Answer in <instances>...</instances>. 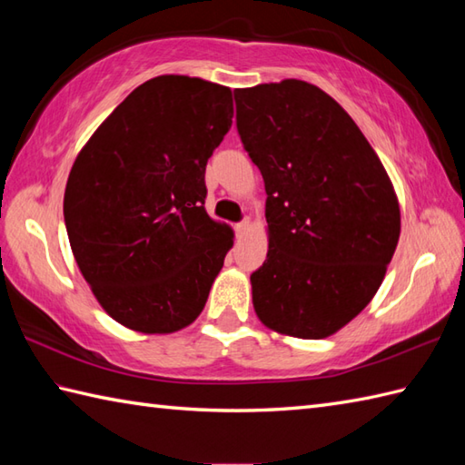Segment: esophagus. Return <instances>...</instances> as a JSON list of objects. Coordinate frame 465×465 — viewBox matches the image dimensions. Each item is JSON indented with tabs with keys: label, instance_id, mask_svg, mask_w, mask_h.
<instances>
[{
	"label": "esophagus",
	"instance_id": "1",
	"mask_svg": "<svg viewBox=\"0 0 465 465\" xmlns=\"http://www.w3.org/2000/svg\"><path fill=\"white\" fill-rule=\"evenodd\" d=\"M250 220H248V217H245V220H242L240 223H235V233H238L240 235V238H242V235H245V233H248L250 232Z\"/></svg>",
	"mask_w": 465,
	"mask_h": 465
}]
</instances>
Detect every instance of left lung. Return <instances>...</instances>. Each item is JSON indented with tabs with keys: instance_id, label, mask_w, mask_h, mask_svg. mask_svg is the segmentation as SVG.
Returning a JSON list of instances; mask_svg holds the SVG:
<instances>
[{
	"instance_id": "1",
	"label": "left lung",
	"mask_w": 465,
	"mask_h": 465,
	"mask_svg": "<svg viewBox=\"0 0 465 465\" xmlns=\"http://www.w3.org/2000/svg\"><path fill=\"white\" fill-rule=\"evenodd\" d=\"M235 124L265 183L268 258L252 273L270 330L322 340L378 292L400 240V203L343 107L300 80L235 90Z\"/></svg>"
}]
</instances>
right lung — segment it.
Instances as JSON below:
<instances>
[{
  "instance_id": "right-lung-1",
  "label": "right lung",
  "mask_w": 465,
  "mask_h": 465,
  "mask_svg": "<svg viewBox=\"0 0 465 465\" xmlns=\"http://www.w3.org/2000/svg\"><path fill=\"white\" fill-rule=\"evenodd\" d=\"M230 87L160 75L97 127L69 172L64 217L85 282L115 322L172 333L202 313L233 232L205 212V165L230 132Z\"/></svg>"
}]
</instances>
